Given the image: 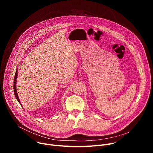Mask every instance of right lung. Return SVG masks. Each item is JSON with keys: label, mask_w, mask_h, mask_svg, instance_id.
Segmentation results:
<instances>
[{"label": "right lung", "mask_w": 153, "mask_h": 153, "mask_svg": "<svg viewBox=\"0 0 153 153\" xmlns=\"http://www.w3.org/2000/svg\"><path fill=\"white\" fill-rule=\"evenodd\" d=\"M17 72H18V70L17 69V70H16L15 77H14V79H13V92H14V94H15L16 99H17V100H18V102H19V103L22 105V103H21V102H20V100L19 98V96H18V94H17V89H16V83H17Z\"/></svg>", "instance_id": "add662e5"}]
</instances>
